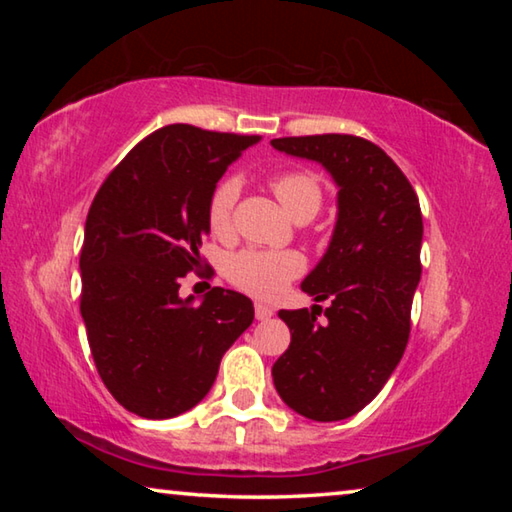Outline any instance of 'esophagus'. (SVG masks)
<instances>
[{
    "label": "esophagus",
    "instance_id": "esophagus-1",
    "mask_svg": "<svg viewBox=\"0 0 512 512\" xmlns=\"http://www.w3.org/2000/svg\"><path fill=\"white\" fill-rule=\"evenodd\" d=\"M275 314V311L268 307V305H262V302H255V318L257 320H268Z\"/></svg>",
    "mask_w": 512,
    "mask_h": 512
}]
</instances>
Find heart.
Listing matches in <instances>:
<instances>
[{
	"mask_svg": "<svg viewBox=\"0 0 512 512\" xmlns=\"http://www.w3.org/2000/svg\"><path fill=\"white\" fill-rule=\"evenodd\" d=\"M271 189L293 219H314L323 205V185L309 171H287L271 180ZM241 185L237 178H225L214 189L207 205V223L214 235H225L232 228V212ZM305 271V262L293 250H241L225 262V273L241 291L257 298H277L284 287Z\"/></svg>",
	"mask_w": 512,
	"mask_h": 512,
	"instance_id": "heart-1",
	"label": "heart"
}]
</instances>
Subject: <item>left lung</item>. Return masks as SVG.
<instances>
[{"label": "left lung", "instance_id": "left-lung-1", "mask_svg": "<svg viewBox=\"0 0 512 512\" xmlns=\"http://www.w3.org/2000/svg\"><path fill=\"white\" fill-rule=\"evenodd\" d=\"M271 144L318 162L339 187L332 239L300 284L316 302L329 298L327 320L316 323L314 309L277 314L291 329V345L273 363V384L305 418L345 420L375 400L406 350L422 273L420 203L400 167L363 137L332 133Z\"/></svg>", "mask_w": 512, "mask_h": 512}]
</instances>
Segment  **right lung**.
I'll use <instances>...</instances> for the list:
<instances>
[{"label": "right lung", "instance_id": "obj_1", "mask_svg": "<svg viewBox=\"0 0 512 512\" xmlns=\"http://www.w3.org/2000/svg\"><path fill=\"white\" fill-rule=\"evenodd\" d=\"M259 135L171 124L121 160L94 196L81 250V316L112 397L140 418L167 420L210 393L223 354L255 309L214 287L180 298L201 266L207 205L225 169Z\"/></svg>", "mask_w": 512, "mask_h": 512}]
</instances>
